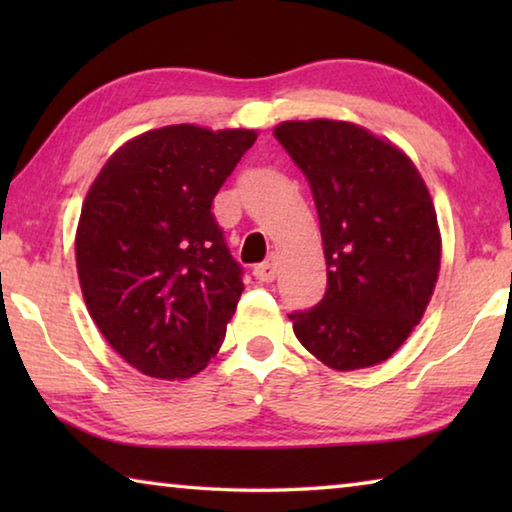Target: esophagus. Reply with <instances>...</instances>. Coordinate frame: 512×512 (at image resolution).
<instances>
[{
  "mask_svg": "<svg viewBox=\"0 0 512 512\" xmlns=\"http://www.w3.org/2000/svg\"><path fill=\"white\" fill-rule=\"evenodd\" d=\"M253 275L257 277L259 282H273L275 277H277V264H275V259L271 257V259H266V262L257 264V266L253 268Z\"/></svg>",
  "mask_w": 512,
  "mask_h": 512,
  "instance_id": "esophagus-1",
  "label": "esophagus"
}]
</instances>
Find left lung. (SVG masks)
<instances>
[{
	"instance_id": "8db88e82",
	"label": "left lung",
	"mask_w": 512,
	"mask_h": 512,
	"mask_svg": "<svg viewBox=\"0 0 512 512\" xmlns=\"http://www.w3.org/2000/svg\"><path fill=\"white\" fill-rule=\"evenodd\" d=\"M273 135L309 180L327 262L325 296L289 314L293 332L334 370L386 361L420 323L438 280L429 189L397 146L348 121H284Z\"/></svg>"
}]
</instances>
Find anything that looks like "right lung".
I'll use <instances>...</instances> for the list:
<instances>
[{
  "label": "right lung",
  "mask_w": 512,
  "mask_h": 512,
  "mask_svg": "<svg viewBox=\"0 0 512 512\" xmlns=\"http://www.w3.org/2000/svg\"><path fill=\"white\" fill-rule=\"evenodd\" d=\"M257 133L178 124L112 153L85 196L76 268L85 305L121 359L185 379L219 352L244 291L212 201Z\"/></svg>",
  "instance_id": "1"
}]
</instances>
